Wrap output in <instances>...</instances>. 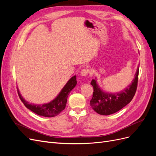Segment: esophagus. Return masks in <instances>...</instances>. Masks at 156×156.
I'll return each mask as SVG.
<instances>
[{"mask_svg":"<svg viewBox=\"0 0 156 156\" xmlns=\"http://www.w3.org/2000/svg\"><path fill=\"white\" fill-rule=\"evenodd\" d=\"M89 73H90V70L88 69L84 68L81 70V72H80V75H81V76H86V75H87Z\"/></svg>","mask_w":156,"mask_h":156,"instance_id":"esophagus-1","label":"esophagus"}]
</instances>
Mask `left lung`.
Listing matches in <instances>:
<instances>
[{
  "label": "left lung",
  "mask_w": 156,
  "mask_h": 156,
  "mask_svg": "<svg viewBox=\"0 0 156 156\" xmlns=\"http://www.w3.org/2000/svg\"><path fill=\"white\" fill-rule=\"evenodd\" d=\"M138 66L135 78L131 83L124 90L116 93H108L103 91L98 85L96 79H92L90 84L94 88L93 96L90 100V106L98 114L109 115L122 109L132 100L137 87Z\"/></svg>",
  "instance_id": "left-lung-1"
}]
</instances>
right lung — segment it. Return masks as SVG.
I'll use <instances>...</instances> for the list:
<instances>
[{
  "label": "right lung",
  "instance_id": "1",
  "mask_svg": "<svg viewBox=\"0 0 156 156\" xmlns=\"http://www.w3.org/2000/svg\"><path fill=\"white\" fill-rule=\"evenodd\" d=\"M76 75H74L73 77H71L69 79V81L65 84V86L61 90L60 93L54 100L49 103H44V104L42 105L30 103L26 101L21 95L19 89L18 94L25 107L31 111L34 112L36 114L40 116L45 117H54L59 115L64 109L66 105L67 99L69 94L72 91V90L76 86Z\"/></svg>",
  "mask_w": 156,
  "mask_h": 156
}]
</instances>
